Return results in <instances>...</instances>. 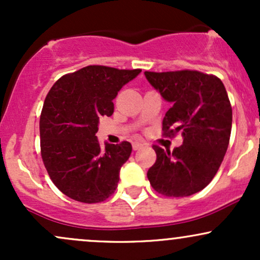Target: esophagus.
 Returning <instances> with one entry per match:
<instances>
[{"mask_svg":"<svg viewBox=\"0 0 260 260\" xmlns=\"http://www.w3.org/2000/svg\"><path fill=\"white\" fill-rule=\"evenodd\" d=\"M142 147H143V144H142V143H139V142H134L132 144L133 150H139V149Z\"/></svg>","mask_w":260,"mask_h":260,"instance_id":"1","label":"esophagus"}]
</instances>
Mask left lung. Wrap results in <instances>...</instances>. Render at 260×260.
<instances>
[{"label": "left lung", "mask_w": 260, "mask_h": 260, "mask_svg": "<svg viewBox=\"0 0 260 260\" xmlns=\"http://www.w3.org/2000/svg\"><path fill=\"white\" fill-rule=\"evenodd\" d=\"M172 106L162 121V136L178 132L183 144L170 151L153 145L156 161L148 170L151 187L166 197H187L210 183L228 150L232 107L221 79L199 71L144 72Z\"/></svg>", "instance_id": "8db88e82"}]
</instances>
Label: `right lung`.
Returning <instances> with one entry per match:
<instances>
[{
	"mask_svg": "<svg viewBox=\"0 0 260 260\" xmlns=\"http://www.w3.org/2000/svg\"><path fill=\"white\" fill-rule=\"evenodd\" d=\"M142 70L86 66L61 77L45 98L40 115V150L47 174L63 194L100 203L113 194L120 170L132 153L129 142L96 139L101 116L113 113L112 100Z\"/></svg>",
	"mask_w": 260,
	"mask_h": 260,
	"instance_id": "1",
	"label": "right lung"
}]
</instances>
